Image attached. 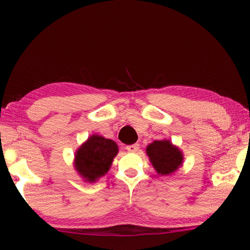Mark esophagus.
Here are the masks:
<instances>
[{
  "mask_svg": "<svg viewBox=\"0 0 250 250\" xmlns=\"http://www.w3.org/2000/svg\"><path fill=\"white\" fill-rule=\"evenodd\" d=\"M139 149H140V146L138 145V143L126 146V150H127V151H129V152H136V151H139Z\"/></svg>",
  "mask_w": 250,
  "mask_h": 250,
  "instance_id": "obj_1",
  "label": "esophagus"
}]
</instances>
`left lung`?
I'll return each mask as SVG.
<instances>
[{
    "label": "left lung",
    "mask_w": 250,
    "mask_h": 250,
    "mask_svg": "<svg viewBox=\"0 0 250 250\" xmlns=\"http://www.w3.org/2000/svg\"><path fill=\"white\" fill-rule=\"evenodd\" d=\"M146 155L160 175H169L182 165L183 155L169 140H158L146 146Z\"/></svg>",
    "instance_id": "1"
}]
</instances>
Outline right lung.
<instances>
[{"label":"right lung","instance_id":"1","mask_svg":"<svg viewBox=\"0 0 250 250\" xmlns=\"http://www.w3.org/2000/svg\"><path fill=\"white\" fill-rule=\"evenodd\" d=\"M118 153L115 141L100 135H91L75 155V168L86 182H95L110 168Z\"/></svg>","mask_w":250,"mask_h":250}]
</instances>
